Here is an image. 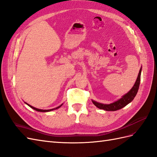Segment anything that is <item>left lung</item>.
Instances as JSON below:
<instances>
[{"instance_id": "obj_1", "label": "left lung", "mask_w": 157, "mask_h": 157, "mask_svg": "<svg viewBox=\"0 0 157 157\" xmlns=\"http://www.w3.org/2000/svg\"><path fill=\"white\" fill-rule=\"evenodd\" d=\"M140 74H141V68L140 69L139 73L138 75L137 79L136 80V82L132 89L128 92L127 94L123 95V97L120 99L117 100V101L114 103H112L111 104H103L96 102L95 101H92L94 105L98 107L100 109H103L105 111H117L120 109H122L123 107L126 106L127 104L131 102L135 97L137 94L139 87L140 85Z\"/></svg>"}]
</instances>
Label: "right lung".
<instances>
[{
    "label": "right lung",
    "mask_w": 157,
    "mask_h": 157,
    "mask_svg": "<svg viewBox=\"0 0 157 157\" xmlns=\"http://www.w3.org/2000/svg\"><path fill=\"white\" fill-rule=\"evenodd\" d=\"M26 104H27L28 105H29V107H30L31 108H33V109H34V110H36V111H40V112H48V111H52V110H54V109H58L59 107H61L62 105V104L61 105H59V106H58V107H56V108H55V109H48V110H43V109H37V108H36V107H33V106H31L30 105H29V104H28V103H26Z\"/></svg>",
    "instance_id": "obj_1"
}]
</instances>
